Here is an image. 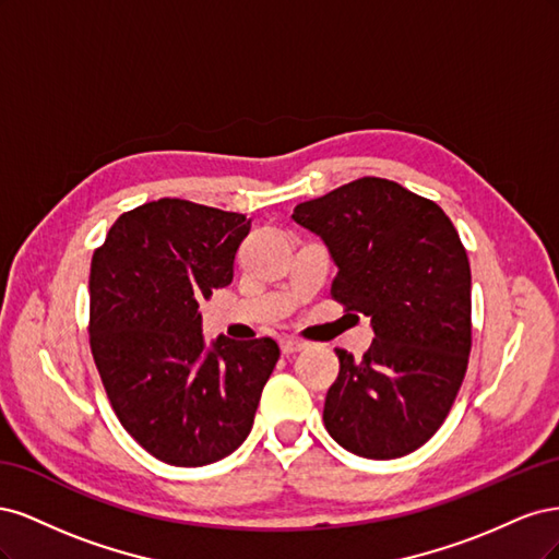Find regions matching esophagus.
I'll list each match as a JSON object with an SVG mask.
<instances>
[{"label": "esophagus", "mask_w": 559, "mask_h": 559, "mask_svg": "<svg viewBox=\"0 0 559 559\" xmlns=\"http://www.w3.org/2000/svg\"><path fill=\"white\" fill-rule=\"evenodd\" d=\"M280 347H282L284 354H296L300 349H306L308 343L306 341H298V337H284V341L280 343Z\"/></svg>", "instance_id": "obj_1"}]
</instances>
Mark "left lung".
Here are the masks:
<instances>
[{
  "label": "left lung",
  "mask_w": 559,
  "mask_h": 559,
  "mask_svg": "<svg viewBox=\"0 0 559 559\" xmlns=\"http://www.w3.org/2000/svg\"><path fill=\"white\" fill-rule=\"evenodd\" d=\"M294 222L329 247L331 296L370 317L376 333L361 359L335 349L326 431L368 460L415 452L441 429L468 366L471 267L460 233L433 200L380 177L300 202Z\"/></svg>",
  "instance_id": "left-lung-1"
}]
</instances>
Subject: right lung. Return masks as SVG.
<instances>
[{
    "label": "right lung",
    "mask_w": 559,
    "mask_h": 559,
    "mask_svg": "<svg viewBox=\"0 0 559 559\" xmlns=\"http://www.w3.org/2000/svg\"><path fill=\"white\" fill-rule=\"evenodd\" d=\"M249 228L245 214L160 198L118 216L93 253L95 366L123 429L165 464L238 450L280 359L273 337H202L198 300L233 282Z\"/></svg>",
    "instance_id": "right-lung-1"
}]
</instances>
